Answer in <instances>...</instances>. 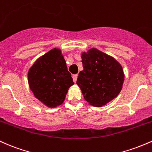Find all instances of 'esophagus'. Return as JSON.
I'll use <instances>...</instances> for the list:
<instances>
[{
    "label": "esophagus",
    "mask_w": 152,
    "mask_h": 152,
    "mask_svg": "<svg viewBox=\"0 0 152 152\" xmlns=\"http://www.w3.org/2000/svg\"><path fill=\"white\" fill-rule=\"evenodd\" d=\"M77 74H76V75H73V76H72V78H73V81L75 82V83H76V81H77Z\"/></svg>",
    "instance_id": "esophagus-1"
}]
</instances>
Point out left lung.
<instances>
[{
    "instance_id": "8db88e82",
    "label": "left lung",
    "mask_w": 152,
    "mask_h": 152,
    "mask_svg": "<svg viewBox=\"0 0 152 152\" xmlns=\"http://www.w3.org/2000/svg\"><path fill=\"white\" fill-rule=\"evenodd\" d=\"M83 70L77 80L85 100L101 107L116 98L122 89L124 73L113 57L92 48L82 54Z\"/></svg>"
}]
</instances>
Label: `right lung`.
Masks as SVG:
<instances>
[{
  "mask_svg": "<svg viewBox=\"0 0 152 152\" xmlns=\"http://www.w3.org/2000/svg\"><path fill=\"white\" fill-rule=\"evenodd\" d=\"M28 82L34 96L49 108L61 105L74 85L61 50L57 48L36 61L28 70Z\"/></svg>",
  "mask_w": 152,
  "mask_h": 152,
  "instance_id": "obj_1",
  "label": "right lung"
}]
</instances>
